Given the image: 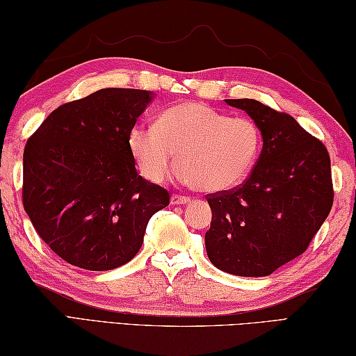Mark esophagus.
I'll return each mask as SVG.
<instances>
[{
	"label": "esophagus",
	"mask_w": 356,
	"mask_h": 356,
	"mask_svg": "<svg viewBox=\"0 0 356 356\" xmlns=\"http://www.w3.org/2000/svg\"><path fill=\"white\" fill-rule=\"evenodd\" d=\"M191 198L186 197V195H178V193H173L172 198H170V203L172 204H186L189 203Z\"/></svg>",
	"instance_id": "esophagus-1"
}]
</instances>
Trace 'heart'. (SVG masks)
Here are the masks:
<instances>
[{
	"mask_svg": "<svg viewBox=\"0 0 356 356\" xmlns=\"http://www.w3.org/2000/svg\"><path fill=\"white\" fill-rule=\"evenodd\" d=\"M129 147L139 172L161 181L177 153V177L203 192H223L250 177L264 147V131L248 116L231 118L200 102L165 108L156 125L138 124Z\"/></svg>",
	"mask_w": 356,
	"mask_h": 356,
	"instance_id": "heart-1",
	"label": "heart"
}]
</instances>
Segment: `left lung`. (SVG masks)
Instances as JSON below:
<instances>
[{
    "instance_id": "8db88e82",
    "label": "left lung",
    "mask_w": 356,
    "mask_h": 356,
    "mask_svg": "<svg viewBox=\"0 0 356 356\" xmlns=\"http://www.w3.org/2000/svg\"><path fill=\"white\" fill-rule=\"evenodd\" d=\"M225 102L257 120L264 147L243 183L206 197L212 209L207 257L225 273L264 277L305 252L330 213V156L286 113L254 99Z\"/></svg>"
}]
</instances>
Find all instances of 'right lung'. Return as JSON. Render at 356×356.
Segmentation results:
<instances>
[{
	"label": "right lung",
	"mask_w": 356,
	"mask_h": 356,
	"mask_svg": "<svg viewBox=\"0 0 356 356\" xmlns=\"http://www.w3.org/2000/svg\"><path fill=\"white\" fill-rule=\"evenodd\" d=\"M150 92L104 88L60 105L23 153L22 198L37 234L68 264L115 270L136 256L170 193L138 173L130 130Z\"/></svg>",
	"instance_id": "right-lung-1"
}]
</instances>
